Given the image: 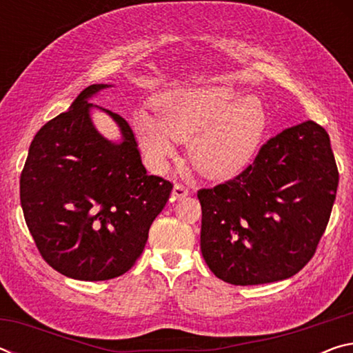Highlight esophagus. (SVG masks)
Returning a JSON list of instances; mask_svg holds the SVG:
<instances>
[{
  "mask_svg": "<svg viewBox=\"0 0 353 353\" xmlns=\"http://www.w3.org/2000/svg\"><path fill=\"white\" fill-rule=\"evenodd\" d=\"M188 194H190V190L182 183H176L174 188H172V198L174 199H182Z\"/></svg>",
  "mask_w": 353,
  "mask_h": 353,
  "instance_id": "1",
  "label": "esophagus"
}]
</instances>
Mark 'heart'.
Here are the masks:
<instances>
[{"label": "heart", "instance_id": "heart-1", "mask_svg": "<svg viewBox=\"0 0 353 353\" xmlns=\"http://www.w3.org/2000/svg\"><path fill=\"white\" fill-rule=\"evenodd\" d=\"M238 98L230 87H190L160 94L155 118L140 112L134 130L152 163L165 166L174 141H188V159L201 174L229 177L254 157L266 126L261 103Z\"/></svg>", "mask_w": 353, "mask_h": 353}]
</instances>
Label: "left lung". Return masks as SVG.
<instances>
[{
  "instance_id": "obj_1",
  "label": "left lung",
  "mask_w": 353,
  "mask_h": 353,
  "mask_svg": "<svg viewBox=\"0 0 353 353\" xmlns=\"http://www.w3.org/2000/svg\"><path fill=\"white\" fill-rule=\"evenodd\" d=\"M339 172L330 137L312 121L268 140L240 174L201 188L202 256L230 285L292 277L327 229Z\"/></svg>"
}]
</instances>
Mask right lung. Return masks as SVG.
Listing matches in <instances>:
<instances>
[{
    "label": "right lung",
    "mask_w": 353,
    "mask_h": 353,
    "mask_svg": "<svg viewBox=\"0 0 353 353\" xmlns=\"http://www.w3.org/2000/svg\"><path fill=\"white\" fill-rule=\"evenodd\" d=\"M105 87H87L41 126L20 176L23 214L41 259L88 282L119 277L135 265L172 190L170 181L148 174L121 115L105 110L121 128V143L93 128L88 98Z\"/></svg>",
    "instance_id": "add662e5"
}]
</instances>
